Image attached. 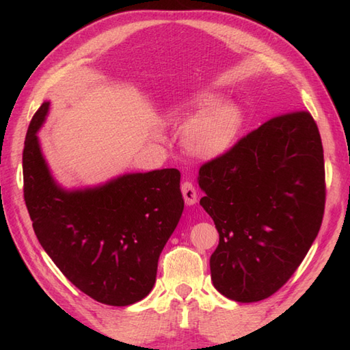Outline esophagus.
<instances>
[{"label":"esophagus","mask_w":350,"mask_h":350,"mask_svg":"<svg viewBox=\"0 0 350 350\" xmlns=\"http://www.w3.org/2000/svg\"><path fill=\"white\" fill-rule=\"evenodd\" d=\"M182 194L185 198V203L187 204H196L197 200H198V194H197V189L194 187V183L192 182H183L182 183Z\"/></svg>","instance_id":"obj_1"}]
</instances>
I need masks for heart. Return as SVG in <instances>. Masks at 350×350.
Segmentation results:
<instances>
[{"label":"heart","instance_id":"b5f03b06","mask_svg":"<svg viewBox=\"0 0 350 350\" xmlns=\"http://www.w3.org/2000/svg\"><path fill=\"white\" fill-rule=\"evenodd\" d=\"M182 111H198L183 132L188 150L203 159L226 153L233 146L241 128V113L232 103H219L213 94L197 96Z\"/></svg>","mask_w":350,"mask_h":350}]
</instances>
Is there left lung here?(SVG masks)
Returning a JSON list of instances; mask_svg holds the SVG:
<instances>
[{"label": "left lung", "mask_w": 350, "mask_h": 350, "mask_svg": "<svg viewBox=\"0 0 350 350\" xmlns=\"http://www.w3.org/2000/svg\"><path fill=\"white\" fill-rule=\"evenodd\" d=\"M200 204L219 243L211 256L215 288L257 302L286 284L314 242L325 212L321 133L308 111L265 122L200 167Z\"/></svg>", "instance_id": "8db88e82"}]
</instances>
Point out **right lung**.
<instances>
[{
	"label": "right lung",
	"instance_id": "obj_1",
	"mask_svg": "<svg viewBox=\"0 0 350 350\" xmlns=\"http://www.w3.org/2000/svg\"><path fill=\"white\" fill-rule=\"evenodd\" d=\"M43 102L29 122L22 168L24 200L34 233L58 269L81 292L124 307L150 293L161 252L183 212L180 171L124 174L84 191H64L52 179L37 131Z\"/></svg>",
	"mask_w": 350,
	"mask_h": 350
}]
</instances>
